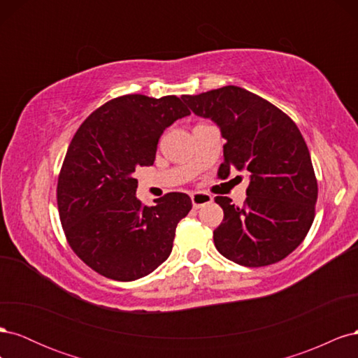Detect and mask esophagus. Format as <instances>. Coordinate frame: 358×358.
<instances>
[{"mask_svg": "<svg viewBox=\"0 0 358 358\" xmlns=\"http://www.w3.org/2000/svg\"><path fill=\"white\" fill-rule=\"evenodd\" d=\"M212 200H213L212 196H209V194H206V192H194L191 196V201H192L194 209H200L201 206L209 204Z\"/></svg>", "mask_w": 358, "mask_h": 358, "instance_id": "1", "label": "esophagus"}]
</instances>
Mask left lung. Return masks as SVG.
I'll use <instances>...</instances> for the list:
<instances>
[{"label":"left lung","mask_w":358,"mask_h":358,"mask_svg":"<svg viewBox=\"0 0 358 358\" xmlns=\"http://www.w3.org/2000/svg\"><path fill=\"white\" fill-rule=\"evenodd\" d=\"M182 100L200 117L218 125L224 162L249 176L242 208L216 197L224 220L213 231L218 251L246 267L280 262L305 239L315 216L318 185L300 129L276 106L239 86H224Z\"/></svg>","instance_id":"left-lung-1"}]
</instances>
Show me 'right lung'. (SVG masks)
Returning <instances> with one entry per match:
<instances>
[{
	"mask_svg": "<svg viewBox=\"0 0 358 358\" xmlns=\"http://www.w3.org/2000/svg\"><path fill=\"white\" fill-rule=\"evenodd\" d=\"M188 115L176 95L129 94L92 112L74 134L58 178L59 220L76 255L96 273L129 282L169 258L191 199L169 192L148 208L136 197L134 171L154 164L164 129Z\"/></svg>",
	"mask_w": 358,
	"mask_h": 358,
	"instance_id": "add662e5",
	"label": "right lung"
}]
</instances>
